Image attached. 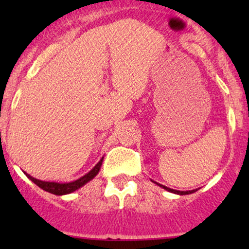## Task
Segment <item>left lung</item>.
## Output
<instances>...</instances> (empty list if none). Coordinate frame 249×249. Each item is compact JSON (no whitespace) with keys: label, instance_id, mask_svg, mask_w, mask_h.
<instances>
[{"label":"left lung","instance_id":"obj_1","mask_svg":"<svg viewBox=\"0 0 249 249\" xmlns=\"http://www.w3.org/2000/svg\"><path fill=\"white\" fill-rule=\"evenodd\" d=\"M153 182H156V181H153ZM156 184L158 185V186H160V187L164 188V190L168 191V192H172V193H176V194H180V196H185V194L194 193V192H196V190H192V191H177V190H172V188H168V187H166V186H164V185L158 184V182H156Z\"/></svg>","mask_w":249,"mask_h":249}]
</instances>
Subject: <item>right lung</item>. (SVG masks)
Wrapping results in <instances>:
<instances>
[{"label": "right lung", "mask_w": 249, "mask_h": 249, "mask_svg": "<svg viewBox=\"0 0 249 249\" xmlns=\"http://www.w3.org/2000/svg\"><path fill=\"white\" fill-rule=\"evenodd\" d=\"M103 158H104V157H103ZM103 158L98 162H97L96 166L93 167L90 172L85 174V176L81 177V178L75 180V181L64 182V184H61V182H55V181H43V180H38V179L34 178V177H31L30 174H28L25 172H24V174L31 180V181L35 182L37 186L41 187L42 190L47 191V192H49V193L56 194V196H64V194H69V193L75 192L76 190H78V188L84 186L87 182H89L90 180H92L93 178H95L97 174H98L99 170H101Z\"/></svg>", "instance_id": "1"}]
</instances>
